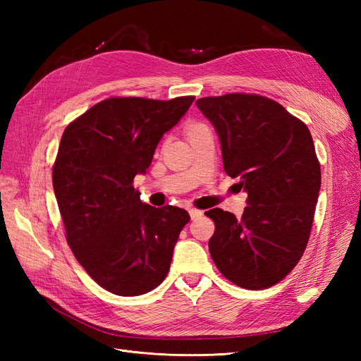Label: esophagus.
<instances>
[{
  "instance_id": "34e87169",
  "label": "esophagus",
  "mask_w": 361,
  "mask_h": 361,
  "mask_svg": "<svg viewBox=\"0 0 361 361\" xmlns=\"http://www.w3.org/2000/svg\"><path fill=\"white\" fill-rule=\"evenodd\" d=\"M190 216H191V220H195V218H199V216H202L203 215V211H200V209H195V207H190Z\"/></svg>"
}]
</instances>
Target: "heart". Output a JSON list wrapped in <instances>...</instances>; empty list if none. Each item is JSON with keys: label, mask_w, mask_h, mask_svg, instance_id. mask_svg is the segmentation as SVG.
<instances>
[{"label": "heart", "mask_w": 361, "mask_h": 361, "mask_svg": "<svg viewBox=\"0 0 361 361\" xmlns=\"http://www.w3.org/2000/svg\"><path fill=\"white\" fill-rule=\"evenodd\" d=\"M202 126H203V125H200V123H191V125L187 126V133H191V130L197 129V128H202Z\"/></svg>", "instance_id": "b5f03b06"}]
</instances>
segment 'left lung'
Masks as SVG:
<instances>
[{
  "label": "left lung",
  "instance_id": "left-lung-1",
  "mask_svg": "<svg viewBox=\"0 0 361 361\" xmlns=\"http://www.w3.org/2000/svg\"><path fill=\"white\" fill-rule=\"evenodd\" d=\"M221 143L224 171L247 194L241 220L214 207L209 253L221 274L251 290L285 279L309 243L321 188V166L309 128L265 96L202 97Z\"/></svg>",
  "mask_w": 361,
  "mask_h": 361
}]
</instances>
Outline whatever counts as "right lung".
Returning <instances> with one entry per match:
<instances>
[{
	"label": "right lung",
	"instance_id": "obj_1",
	"mask_svg": "<svg viewBox=\"0 0 361 361\" xmlns=\"http://www.w3.org/2000/svg\"><path fill=\"white\" fill-rule=\"evenodd\" d=\"M194 99L108 97L63 133L52 185L68 244L87 274L120 297L161 285L190 221L180 207L141 202L133 182Z\"/></svg>",
	"mask_w": 361,
	"mask_h": 361
}]
</instances>
